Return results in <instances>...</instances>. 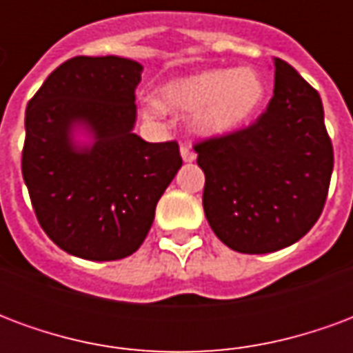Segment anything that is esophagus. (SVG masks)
I'll list each match as a JSON object with an SVG mask.
<instances>
[{"instance_id":"1","label":"esophagus","mask_w":353,"mask_h":353,"mask_svg":"<svg viewBox=\"0 0 353 353\" xmlns=\"http://www.w3.org/2000/svg\"><path fill=\"white\" fill-rule=\"evenodd\" d=\"M179 151H181V159H183L185 162H192L194 159H196V153H194L189 145H181Z\"/></svg>"}]
</instances>
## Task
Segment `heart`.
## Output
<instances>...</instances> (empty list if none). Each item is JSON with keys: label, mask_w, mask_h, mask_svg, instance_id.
<instances>
[{"label": "heart", "mask_w": 353, "mask_h": 353, "mask_svg": "<svg viewBox=\"0 0 353 353\" xmlns=\"http://www.w3.org/2000/svg\"><path fill=\"white\" fill-rule=\"evenodd\" d=\"M162 103L194 111L192 126L204 136H227L240 130L259 111L266 96L265 79L253 68L204 70L170 81L161 90ZM161 101L147 103V113H164Z\"/></svg>", "instance_id": "obj_1"}]
</instances>
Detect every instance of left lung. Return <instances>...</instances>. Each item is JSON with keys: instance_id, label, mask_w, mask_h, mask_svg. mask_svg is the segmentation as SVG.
Segmentation results:
<instances>
[{"instance_id": "left-lung-1", "label": "left lung", "mask_w": 353, "mask_h": 353, "mask_svg": "<svg viewBox=\"0 0 353 353\" xmlns=\"http://www.w3.org/2000/svg\"><path fill=\"white\" fill-rule=\"evenodd\" d=\"M206 176L204 214L240 253L295 244L325 206L333 145L321 98L293 65L274 58V96L248 128L194 145Z\"/></svg>"}]
</instances>
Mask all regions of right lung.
<instances>
[{
	"instance_id": "1",
	"label": "right lung",
	"mask_w": 353,
	"mask_h": 353,
	"mask_svg": "<svg viewBox=\"0 0 353 353\" xmlns=\"http://www.w3.org/2000/svg\"><path fill=\"white\" fill-rule=\"evenodd\" d=\"M143 65L121 57H75L28 101L22 176L37 221L70 255L124 259L143 244L157 202L181 168L177 141L134 134ZM75 128L93 136L77 146Z\"/></svg>"
}]
</instances>
